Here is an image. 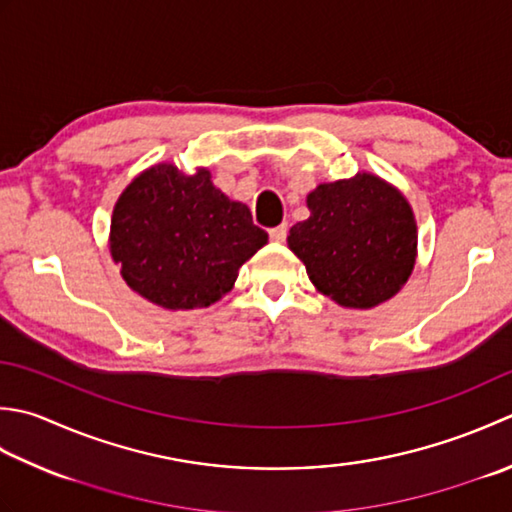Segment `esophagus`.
Wrapping results in <instances>:
<instances>
[{
  "mask_svg": "<svg viewBox=\"0 0 512 512\" xmlns=\"http://www.w3.org/2000/svg\"><path fill=\"white\" fill-rule=\"evenodd\" d=\"M286 235H288V224H282V226H277V228H270V239H273V242H277V244L286 242Z\"/></svg>",
  "mask_w": 512,
  "mask_h": 512,
  "instance_id": "34e87169",
  "label": "esophagus"
}]
</instances>
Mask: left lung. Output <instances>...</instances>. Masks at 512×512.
Returning a JSON list of instances; mask_svg holds the SVG:
<instances>
[{
    "label": "left lung",
    "instance_id": "left-lung-1",
    "mask_svg": "<svg viewBox=\"0 0 512 512\" xmlns=\"http://www.w3.org/2000/svg\"><path fill=\"white\" fill-rule=\"evenodd\" d=\"M306 206L310 215L290 228L288 248L317 293L368 310L404 288L417 262V222L402 190L359 170L310 190Z\"/></svg>",
    "mask_w": 512,
    "mask_h": 512
}]
</instances>
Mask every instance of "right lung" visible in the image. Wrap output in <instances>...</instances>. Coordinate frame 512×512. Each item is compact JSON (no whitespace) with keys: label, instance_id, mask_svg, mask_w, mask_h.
I'll return each instance as SVG.
<instances>
[{"label":"right lung","instance_id":"obj_1","mask_svg":"<svg viewBox=\"0 0 512 512\" xmlns=\"http://www.w3.org/2000/svg\"><path fill=\"white\" fill-rule=\"evenodd\" d=\"M266 244L248 206L226 197L204 166L193 175L170 162L142 170L110 217V257L124 282L166 310L219 302Z\"/></svg>","mask_w":512,"mask_h":512}]
</instances>
